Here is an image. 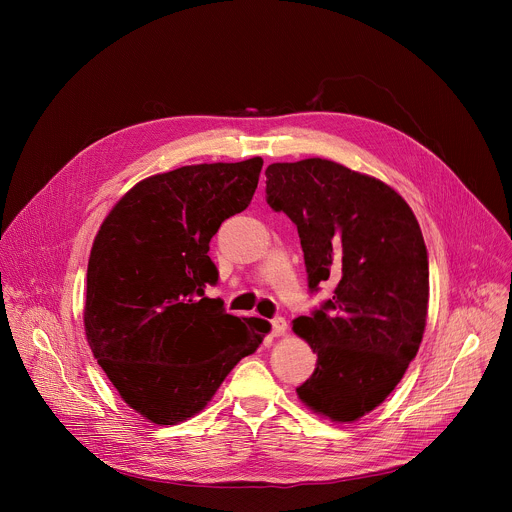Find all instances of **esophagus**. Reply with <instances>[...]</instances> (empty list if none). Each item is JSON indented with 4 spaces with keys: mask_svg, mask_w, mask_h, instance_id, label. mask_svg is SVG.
<instances>
[{
    "mask_svg": "<svg viewBox=\"0 0 512 512\" xmlns=\"http://www.w3.org/2000/svg\"><path fill=\"white\" fill-rule=\"evenodd\" d=\"M287 332V322L285 318H273L271 320V334L273 336H283Z\"/></svg>",
    "mask_w": 512,
    "mask_h": 512,
    "instance_id": "1",
    "label": "esophagus"
}]
</instances>
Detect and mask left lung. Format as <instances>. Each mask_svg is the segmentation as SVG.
I'll return each mask as SVG.
<instances>
[{
  "label": "left lung",
  "mask_w": 512,
  "mask_h": 512,
  "mask_svg": "<svg viewBox=\"0 0 512 512\" xmlns=\"http://www.w3.org/2000/svg\"><path fill=\"white\" fill-rule=\"evenodd\" d=\"M267 202L298 227L310 289L334 296L294 332L318 354L300 401L336 423L379 407L415 358L429 265L409 204L385 182L322 158L267 166Z\"/></svg>",
  "instance_id": "left-lung-1"
}]
</instances>
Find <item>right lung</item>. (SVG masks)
<instances>
[{
	"label": "right lung",
	"instance_id": "add662e5",
	"mask_svg": "<svg viewBox=\"0 0 512 512\" xmlns=\"http://www.w3.org/2000/svg\"><path fill=\"white\" fill-rule=\"evenodd\" d=\"M263 160L196 164L137 182L105 216L87 269L85 334L121 399L156 425L200 413L271 324L204 296L208 245L245 210Z\"/></svg>",
	"mask_w": 512,
	"mask_h": 512
}]
</instances>
